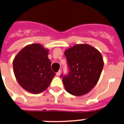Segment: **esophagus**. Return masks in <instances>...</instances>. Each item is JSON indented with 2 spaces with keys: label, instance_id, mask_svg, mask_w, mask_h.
<instances>
[{
  "label": "esophagus",
  "instance_id": "obj_1",
  "mask_svg": "<svg viewBox=\"0 0 124 124\" xmlns=\"http://www.w3.org/2000/svg\"><path fill=\"white\" fill-rule=\"evenodd\" d=\"M60 74H61V70H59L58 72H56V75L57 76H60Z\"/></svg>",
  "mask_w": 124,
  "mask_h": 124
}]
</instances>
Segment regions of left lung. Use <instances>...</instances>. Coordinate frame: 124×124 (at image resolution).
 <instances>
[{
    "instance_id": "left-lung-1",
    "label": "left lung",
    "mask_w": 124,
    "mask_h": 124,
    "mask_svg": "<svg viewBox=\"0 0 124 124\" xmlns=\"http://www.w3.org/2000/svg\"><path fill=\"white\" fill-rule=\"evenodd\" d=\"M68 74L61 75L68 93L73 96L87 93L98 83L103 68L102 56L87 44H77L65 51Z\"/></svg>"
}]
</instances>
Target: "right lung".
Returning <instances> with one entry per match:
<instances>
[{"label": "right lung", "mask_w": 124, "mask_h": 124, "mask_svg": "<svg viewBox=\"0 0 124 124\" xmlns=\"http://www.w3.org/2000/svg\"><path fill=\"white\" fill-rule=\"evenodd\" d=\"M48 50L34 43L24 47L14 60V74L20 86L32 93L47 89L55 73L51 70Z\"/></svg>", "instance_id": "add662e5"}]
</instances>
